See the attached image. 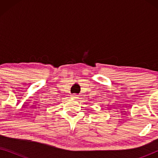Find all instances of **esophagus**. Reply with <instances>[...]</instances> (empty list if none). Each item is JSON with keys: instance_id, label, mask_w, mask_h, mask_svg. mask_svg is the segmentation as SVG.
<instances>
[{"instance_id": "34e87169", "label": "esophagus", "mask_w": 158, "mask_h": 158, "mask_svg": "<svg viewBox=\"0 0 158 158\" xmlns=\"http://www.w3.org/2000/svg\"><path fill=\"white\" fill-rule=\"evenodd\" d=\"M71 98L73 99H77V98H78V96H77V94H73V95H71Z\"/></svg>"}]
</instances>
